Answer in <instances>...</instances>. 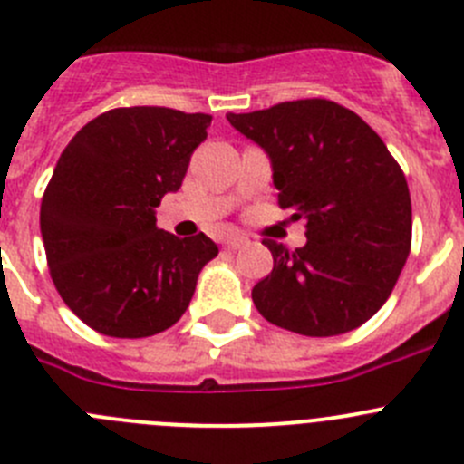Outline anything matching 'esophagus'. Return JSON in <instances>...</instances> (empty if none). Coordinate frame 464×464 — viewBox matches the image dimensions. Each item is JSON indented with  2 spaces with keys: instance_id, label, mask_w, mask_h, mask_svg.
<instances>
[{
  "instance_id": "obj_1",
  "label": "esophagus",
  "mask_w": 464,
  "mask_h": 464,
  "mask_svg": "<svg viewBox=\"0 0 464 464\" xmlns=\"http://www.w3.org/2000/svg\"><path fill=\"white\" fill-rule=\"evenodd\" d=\"M244 246H248V239H246V237H227V239H225V248L227 250H239L244 248Z\"/></svg>"
}]
</instances>
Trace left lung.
Returning a JSON list of instances; mask_svg holds the SVG:
<instances>
[{"label": "left lung", "mask_w": 464, "mask_h": 464, "mask_svg": "<svg viewBox=\"0 0 464 464\" xmlns=\"http://www.w3.org/2000/svg\"><path fill=\"white\" fill-rule=\"evenodd\" d=\"M229 125L266 152L282 209L303 218L307 244L264 246L273 271L253 303L273 325L334 337L360 328L390 298L412 241L405 175L381 136L330 100H295Z\"/></svg>", "instance_id": "8db88e82"}]
</instances>
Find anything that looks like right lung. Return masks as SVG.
Instances as JSON below:
<instances>
[{"mask_svg":"<svg viewBox=\"0 0 464 464\" xmlns=\"http://www.w3.org/2000/svg\"><path fill=\"white\" fill-rule=\"evenodd\" d=\"M211 116L166 107L111 109L74 134L41 205L52 280L97 333L139 339L187 312L202 266L218 255L207 235L157 227V207L182 187Z\"/></svg>","mask_w":464,"mask_h":464,"instance_id":"add662e5","label":"right lung"}]
</instances>
